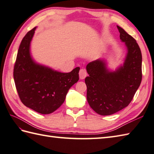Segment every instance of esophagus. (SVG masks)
Wrapping results in <instances>:
<instances>
[{"instance_id": "esophagus-1", "label": "esophagus", "mask_w": 154, "mask_h": 154, "mask_svg": "<svg viewBox=\"0 0 154 154\" xmlns=\"http://www.w3.org/2000/svg\"><path fill=\"white\" fill-rule=\"evenodd\" d=\"M79 74V78L81 79H84L87 75V71L85 70L84 69H80Z\"/></svg>"}]
</instances>
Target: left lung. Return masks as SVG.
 I'll list each match as a JSON object with an SVG mask.
<instances>
[{"label":"left lung","mask_w":154,"mask_h":154,"mask_svg":"<svg viewBox=\"0 0 154 154\" xmlns=\"http://www.w3.org/2000/svg\"><path fill=\"white\" fill-rule=\"evenodd\" d=\"M127 54L124 63L110 71L104 60L90 62L86 69L87 99L93 110L103 116L111 115L131 102L142 81V53L135 39L117 26Z\"/></svg>","instance_id":"left-lung-1"}]
</instances>
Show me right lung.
Listing matches in <instances>:
<instances>
[{
	"label": "right lung",
	"mask_w": 154,
	"mask_h": 154,
	"mask_svg": "<svg viewBox=\"0 0 154 154\" xmlns=\"http://www.w3.org/2000/svg\"><path fill=\"white\" fill-rule=\"evenodd\" d=\"M35 28L22 39L13 75L22 103L35 112L48 114L63 103L69 89L79 81L80 68L61 73L36 63L30 54V43Z\"/></svg>",
	"instance_id": "1"
}]
</instances>
